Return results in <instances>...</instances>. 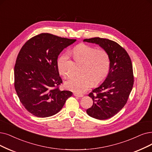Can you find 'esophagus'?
<instances>
[{
    "label": "esophagus",
    "instance_id": "34e87169",
    "mask_svg": "<svg viewBox=\"0 0 152 152\" xmlns=\"http://www.w3.org/2000/svg\"><path fill=\"white\" fill-rule=\"evenodd\" d=\"M74 95L75 96H77V97H79V98H82V97H83V95H80V94H76V93H74Z\"/></svg>",
    "mask_w": 152,
    "mask_h": 152
}]
</instances>
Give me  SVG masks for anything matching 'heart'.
<instances>
[{"label": "heart", "instance_id": "1", "mask_svg": "<svg viewBox=\"0 0 152 152\" xmlns=\"http://www.w3.org/2000/svg\"><path fill=\"white\" fill-rule=\"evenodd\" d=\"M72 53L78 62L83 63L78 75H72L65 82V87L73 92L82 94L91 86H97L104 81L108 75L110 60L108 53L104 49L96 50L94 47L79 44L72 51ZM68 53L60 56L57 60V67L60 74L67 75L66 67L69 59Z\"/></svg>", "mask_w": 152, "mask_h": 152}]
</instances>
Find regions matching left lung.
Wrapping results in <instances>:
<instances>
[{"label":"left lung","instance_id":"obj_1","mask_svg":"<svg viewBox=\"0 0 152 152\" xmlns=\"http://www.w3.org/2000/svg\"><path fill=\"white\" fill-rule=\"evenodd\" d=\"M83 42L99 45L110 57L108 75L104 82L89 94L94 103L87 110L91 117L106 120L117 114L129 99L133 86L131 59L124 48L114 41L95 37L84 39Z\"/></svg>","mask_w":152,"mask_h":152}]
</instances>
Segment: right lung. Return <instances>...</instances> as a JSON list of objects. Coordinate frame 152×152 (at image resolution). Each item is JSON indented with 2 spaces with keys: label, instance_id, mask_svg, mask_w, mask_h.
<instances>
[{
  "label": "right lung",
  "instance_id": "obj_1",
  "mask_svg": "<svg viewBox=\"0 0 152 152\" xmlns=\"http://www.w3.org/2000/svg\"><path fill=\"white\" fill-rule=\"evenodd\" d=\"M77 40L50 34L36 35L23 45L14 67V86L19 100L30 113L48 117L57 113L70 91H61L62 83L57 67L59 54Z\"/></svg>",
  "mask_w": 152,
  "mask_h": 152
}]
</instances>
